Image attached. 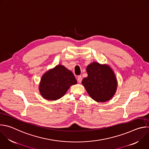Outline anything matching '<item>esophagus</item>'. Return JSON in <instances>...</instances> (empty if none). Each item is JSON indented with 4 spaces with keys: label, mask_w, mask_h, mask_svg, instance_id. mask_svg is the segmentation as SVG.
Wrapping results in <instances>:
<instances>
[{
    "label": "esophagus",
    "mask_w": 149,
    "mask_h": 149,
    "mask_svg": "<svg viewBox=\"0 0 149 149\" xmlns=\"http://www.w3.org/2000/svg\"><path fill=\"white\" fill-rule=\"evenodd\" d=\"M82 76L81 75H78V77H77V81H78V82H81V81H82Z\"/></svg>",
    "instance_id": "esophagus-1"
}]
</instances>
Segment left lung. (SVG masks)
Instances as JSON below:
<instances>
[{
  "label": "left lung",
  "mask_w": 149,
  "mask_h": 149,
  "mask_svg": "<svg viewBox=\"0 0 149 149\" xmlns=\"http://www.w3.org/2000/svg\"><path fill=\"white\" fill-rule=\"evenodd\" d=\"M88 77L82 84L90 96L97 102H105L116 93L117 82L113 70L109 65L93 62L87 67Z\"/></svg>",
  "instance_id": "1"
}]
</instances>
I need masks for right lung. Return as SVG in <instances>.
<instances>
[{"label":"right lung","instance_id":"add662e5","mask_svg":"<svg viewBox=\"0 0 149 149\" xmlns=\"http://www.w3.org/2000/svg\"><path fill=\"white\" fill-rule=\"evenodd\" d=\"M77 81L72 72L64 66L58 65L49 70L41 78L40 93L48 100H56L65 95L72 85Z\"/></svg>","mask_w":149,"mask_h":149}]
</instances>
